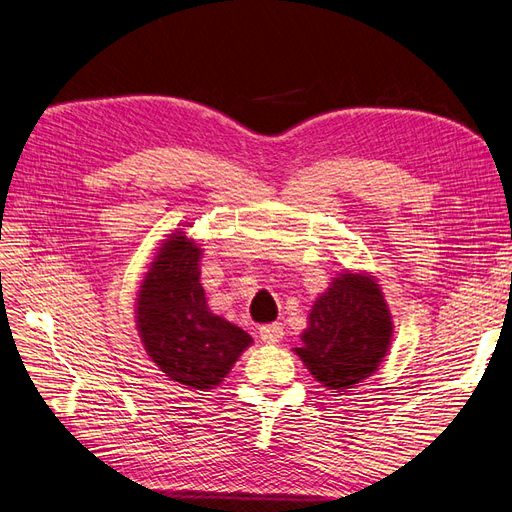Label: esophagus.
<instances>
[{
    "mask_svg": "<svg viewBox=\"0 0 512 512\" xmlns=\"http://www.w3.org/2000/svg\"><path fill=\"white\" fill-rule=\"evenodd\" d=\"M258 335L265 344H277L284 337V327H282V324H277V322L275 324H265V327L258 329Z\"/></svg>",
    "mask_w": 512,
    "mask_h": 512,
    "instance_id": "1",
    "label": "esophagus"
}]
</instances>
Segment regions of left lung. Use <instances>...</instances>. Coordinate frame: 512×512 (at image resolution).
<instances>
[{"mask_svg": "<svg viewBox=\"0 0 512 512\" xmlns=\"http://www.w3.org/2000/svg\"><path fill=\"white\" fill-rule=\"evenodd\" d=\"M393 344V314L380 282L367 271L331 277L307 314L294 354L327 389L342 393L376 374Z\"/></svg>", "mask_w": 512, "mask_h": 512, "instance_id": "1", "label": "left lung"}]
</instances>
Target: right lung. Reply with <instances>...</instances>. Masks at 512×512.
I'll use <instances>...</instances> for the list:
<instances>
[{
  "instance_id": "obj_1",
  "label": "right lung",
  "mask_w": 512,
  "mask_h": 512,
  "mask_svg": "<svg viewBox=\"0 0 512 512\" xmlns=\"http://www.w3.org/2000/svg\"><path fill=\"white\" fill-rule=\"evenodd\" d=\"M203 243L185 228L156 247L136 292V331L149 359L183 389L220 386L239 356L254 344L237 324L215 316L200 284Z\"/></svg>"
}]
</instances>
